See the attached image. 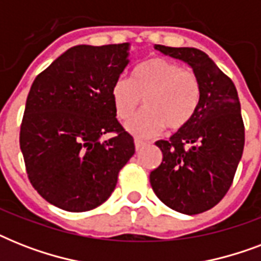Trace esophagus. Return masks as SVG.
<instances>
[{
    "mask_svg": "<svg viewBox=\"0 0 261 261\" xmlns=\"http://www.w3.org/2000/svg\"><path fill=\"white\" fill-rule=\"evenodd\" d=\"M134 143H135V149H137V151L141 150L142 147L146 146V142H143V141H141V139H135Z\"/></svg>",
    "mask_w": 261,
    "mask_h": 261,
    "instance_id": "obj_1",
    "label": "esophagus"
}]
</instances>
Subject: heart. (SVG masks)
<instances>
[{"label": "heart", "instance_id": "obj_1", "mask_svg": "<svg viewBox=\"0 0 261 261\" xmlns=\"http://www.w3.org/2000/svg\"><path fill=\"white\" fill-rule=\"evenodd\" d=\"M111 98L120 120H128L143 98L145 110L126 123V130L149 138L164 127L176 131L191 122L200 101V83L195 73L177 63L153 58L135 67L131 80H116Z\"/></svg>", "mask_w": 261, "mask_h": 261}]
</instances>
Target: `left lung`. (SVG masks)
Returning a JSON list of instances; mask_svg holds the SVG:
<instances>
[{"mask_svg":"<svg viewBox=\"0 0 261 261\" xmlns=\"http://www.w3.org/2000/svg\"><path fill=\"white\" fill-rule=\"evenodd\" d=\"M154 48L192 69L200 83V101L186 127L168 141L155 142L163 163L150 173L151 188L172 210L200 214L226 195L243 155L245 135L239 94L206 53L161 44Z\"/></svg>","mask_w":261,"mask_h":261,"instance_id":"obj_1","label":"left lung"}]
</instances>
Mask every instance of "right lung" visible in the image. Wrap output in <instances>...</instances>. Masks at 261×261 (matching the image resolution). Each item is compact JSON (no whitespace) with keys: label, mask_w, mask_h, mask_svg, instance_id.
Returning <instances> with one entry per match:
<instances>
[{"label":"right lung","mask_w":261,"mask_h":261,"mask_svg":"<svg viewBox=\"0 0 261 261\" xmlns=\"http://www.w3.org/2000/svg\"><path fill=\"white\" fill-rule=\"evenodd\" d=\"M130 43L65 51L35 79L20 149L31 184L47 202L81 213L110 198L134 139L116 119L111 88L130 62ZM115 132L110 140H101Z\"/></svg>","instance_id":"1"}]
</instances>
